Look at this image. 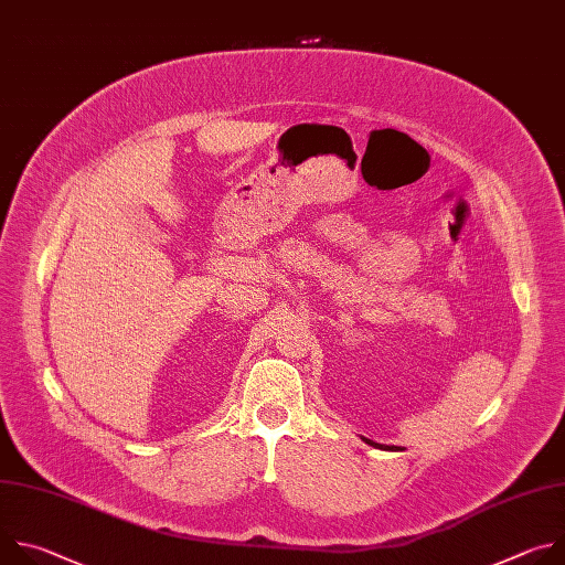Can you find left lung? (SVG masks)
Wrapping results in <instances>:
<instances>
[{
    "label": "left lung",
    "instance_id": "1",
    "mask_svg": "<svg viewBox=\"0 0 565 565\" xmlns=\"http://www.w3.org/2000/svg\"><path fill=\"white\" fill-rule=\"evenodd\" d=\"M366 440V438H364ZM369 445H373V447H380V449H393V447H382V445H377V443H373V440H366Z\"/></svg>",
    "mask_w": 565,
    "mask_h": 565
}]
</instances>
